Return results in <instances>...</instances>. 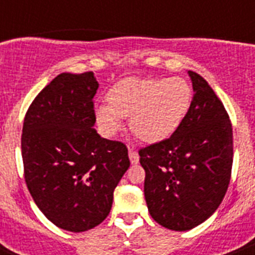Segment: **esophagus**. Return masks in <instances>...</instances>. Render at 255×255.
Instances as JSON below:
<instances>
[{
	"mask_svg": "<svg viewBox=\"0 0 255 255\" xmlns=\"http://www.w3.org/2000/svg\"><path fill=\"white\" fill-rule=\"evenodd\" d=\"M128 156H129V160H131L132 164H137L139 163V153L133 149H129L128 152Z\"/></svg>",
	"mask_w": 255,
	"mask_h": 255,
	"instance_id": "34e87169",
	"label": "esophagus"
}]
</instances>
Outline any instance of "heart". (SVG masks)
<instances>
[{
  "mask_svg": "<svg viewBox=\"0 0 255 255\" xmlns=\"http://www.w3.org/2000/svg\"><path fill=\"white\" fill-rule=\"evenodd\" d=\"M108 100L110 104L95 108L96 122L106 135H116L123 118L131 116V129L140 139L159 143L181 126L192 103V90L182 78H127L114 86Z\"/></svg>",
  "mask_w": 255,
  "mask_h": 255,
  "instance_id": "b5f03b06",
  "label": "heart"
}]
</instances>
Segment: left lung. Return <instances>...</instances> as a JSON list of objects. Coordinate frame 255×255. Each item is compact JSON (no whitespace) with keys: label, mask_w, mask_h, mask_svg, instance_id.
<instances>
[{"label":"left lung","mask_w":255,"mask_h":255,"mask_svg":"<svg viewBox=\"0 0 255 255\" xmlns=\"http://www.w3.org/2000/svg\"><path fill=\"white\" fill-rule=\"evenodd\" d=\"M188 74L194 94L181 126L139 151L149 214L176 232L193 229L217 210L233 165L229 115L208 82L194 71Z\"/></svg>","instance_id":"left-lung-1"}]
</instances>
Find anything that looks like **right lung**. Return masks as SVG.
Segmentation results:
<instances>
[{
  "instance_id": "add662e5",
  "label": "right lung",
  "mask_w": 255,
  "mask_h": 255,
  "mask_svg": "<svg viewBox=\"0 0 255 255\" xmlns=\"http://www.w3.org/2000/svg\"><path fill=\"white\" fill-rule=\"evenodd\" d=\"M94 73H62L26 112L21 148L25 181L46 218L81 233L106 220L129 167L126 144L100 137Z\"/></svg>"
}]
</instances>
